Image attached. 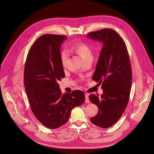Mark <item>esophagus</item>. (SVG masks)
Wrapping results in <instances>:
<instances>
[{
    "mask_svg": "<svg viewBox=\"0 0 154 154\" xmlns=\"http://www.w3.org/2000/svg\"><path fill=\"white\" fill-rule=\"evenodd\" d=\"M85 102L86 103H89V102H90V100H89V94H85Z\"/></svg>",
    "mask_w": 154,
    "mask_h": 154,
    "instance_id": "34e87169",
    "label": "esophagus"
}]
</instances>
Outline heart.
Returning a JSON list of instances; mask_svg holds the SVG:
<instances>
[{
  "mask_svg": "<svg viewBox=\"0 0 154 154\" xmlns=\"http://www.w3.org/2000/svg\"><path fill=\"white\" fill-rule=\"evenodd\" d=\"M69 50L81 57L85 62L92 60V50L91 47L86 43L82 42H77L71 45ZM60 58L62 65L63 67H65L67 65L69 60V53L67 50H63L61 51L60 54Z\"/></svg>",
  "mask_w": 154,
  "mask_h": 154,
  "instance_id": "b5f03b06",
  "label": "heart"
}]
</instances>
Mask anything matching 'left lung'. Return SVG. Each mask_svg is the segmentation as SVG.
<instances>
[{
	"label": "left lung",
	"instance_id": "8db88e82",
	"mask_svg": "<svg viewBox=\"0 0 154 154\" xmlns=\"http://www.w3.org/2000/svg\"><path fill=\"white\" fill-rule=\"evenodd\" d=\"M88 38L103 43L92 80L102 84L103 94L89 95L97 106V115L91 122L103 128L113 125L128 105L132 83V70L126 44L114 30L103 29L88 33Z\"/></svg>",
	"mask_w": 154,
	"mask_h": 154
}]
</instances>
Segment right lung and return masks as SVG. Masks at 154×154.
<instances>
[{"label": "right lung", "instance_id": "right-lung-1", "mask_svg": "<svg viewBox=\"0 0 154 154\" xmlns=\"http://www.w3.org/2000/svg\"><path fill=\"white\" fill-rule=\"evenodd\" d=\"M66 38L60 35L41 36L30 48L25 63L24 85L31 110L50 129L66 124L72 109L85 101L80 90L62 94L57 83L65 77L60 48Z\"/></svg>", "mask_w": 154, "mask_h": 154}]
</instances>
